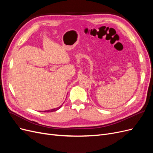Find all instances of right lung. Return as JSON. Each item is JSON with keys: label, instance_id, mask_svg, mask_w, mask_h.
I'll return each mask as SVG.
<instances>
[{"label": "right lung", "instance_id": "add662e5", "mask_svg": "<svg viewBox=\"0 0 153 153\" xmlns=\"http://www.w3.org/2000/svg\"><path fill=\"white\" fill-rule=\"evenodd\" d=\"M62 106V105L61 106H60L59 107H58V108H53V109H52V110H47V111H45V112H55V111H56V110H59L60 108H61Z\"/></svg>", "mask_w": 153, "mask_h": 153}]
</instances>
